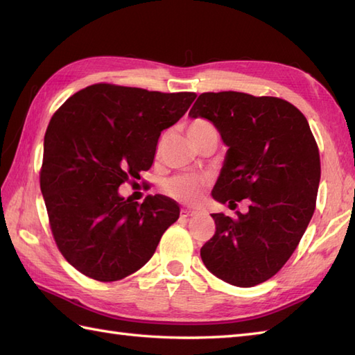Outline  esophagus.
<instances>
[{
    "instance_id": "obj_1",
    "label": "esophagus",
    "mask_w": 355,
    "mask_h": 355,
    "mask_svg": "<svg viewBox=\"0 0 355 355\" xmlns=\"http://www.w3.org/2000/svg\"><path fill=\"white\" fill-rule=\"evenodd\" d=\"M195 215H197V212H195V210L182 209V212H180V216H182V218H191V216H195Z\"/></svg>"
}]
</instances>
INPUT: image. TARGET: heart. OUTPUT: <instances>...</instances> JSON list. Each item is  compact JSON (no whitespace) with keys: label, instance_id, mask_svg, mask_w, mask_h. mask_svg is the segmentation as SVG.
I'll return each mask as SVG.
<instances>
[{"label":"heart","instance_id":"1","mask_svg":"<svg viewBox=\"0 0 355 355\" xmlns=\"http://www.w3.org/2000/svg\"><path fill=\"white\" fill-rule=\"evenodd\" d=\"M215 126L206 119H193L187 126V135L192 141L197 140L200 135L207 132H215ZM206 187V182L197 175H177L164 183L163 189L169 197L183 202H195Z\"/></svg>","mask_w":355,"mask_h":355}]
</instances>
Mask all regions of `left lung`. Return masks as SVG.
I'll list each match as a JSON object with an SVG mask.
<instances>
[{"label":"left lung","instance_id":"8db88e82","mask_svg":"<svg viewBox=\"0 0 355 355\" xmlns=\"http://www.w3.org/2000/svg\"><path fill=\"white\" fill-rule=\"evenodd\" d=\"M189 116L215 125L229 146L212 197L235 218L212 214L215 235L201 247L210 273L236 286L275 276L296 250L315 209L320 182L318 143L305 116L273 96L202 93Z\"/></svg>","mask_w":355,"mask_h":355}]
</instances>
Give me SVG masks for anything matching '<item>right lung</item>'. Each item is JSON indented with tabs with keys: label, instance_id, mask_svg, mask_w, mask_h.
Returning <instances> with one entry per match:
<instances>
[{
	"label": "right lung",
	"instance_id": "add662e5",
	"mask_svg": "<svg viewBox=\"0 0 355 355\" xmlns=\"http://www.w3.org/2000/svg\"><path fill=\"white\" fill-rule=\"evenodd\" d=\"M195 97L94 84L53 114L41 192L59 252L82 275L101 282L132 275L178 220L171 198L149 195L139 205L120 197L119 187L153 166L162 131L184 116Z\"/></svg>",
	"mask_w": 355,
	"mask_h": 355
}]
</instances>
